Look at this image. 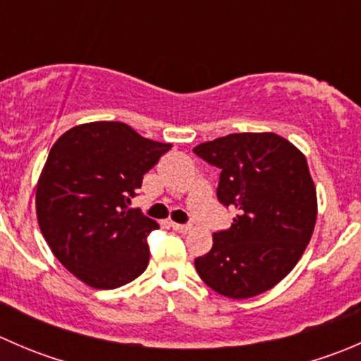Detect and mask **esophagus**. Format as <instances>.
Listing matches in <instances>:
<instances>
[{
  "label": "esophagus",
  "instance_id": "1",
  "mask_svg": "<svg viewBox=\"0 0 361 361\" xmlns=\"http://www.w3.org/2000/svg\"><path fill=\"white\" fill-rule=\"evenodd\" d=\"M171 227L174 228L176 232H180V234H187V232H190V225H181V224H174V221H171Z\"/></svg>",
  "mask_w": 361,
  "mask_h": 361
}]
</instances>
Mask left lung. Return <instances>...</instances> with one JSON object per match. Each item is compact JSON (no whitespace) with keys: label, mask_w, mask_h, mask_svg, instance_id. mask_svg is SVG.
Here are the masks:
<instances>
[{"label":"left lung","mask_w":361,"mask_h":361,"mask_svg":"<svg viewBox=\"0 0 361 361\" xmlns=\"http://www.w3.org/2000/svg\"><path fill=\"white\" fill-rule=\"evenodd\" d=\"M220 173L218 201L238 211L213 248L195 258L201 279L224 297L274 288L297 265L314 232L318 199L305 155L274 133H239L197 145Z\"/></svg>","instance_id":"1"}]
</instances>
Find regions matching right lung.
<instances>
[{
  "mask_svg": "<svg viewBox=\"0 0 361 361\" xmlns=\"http://www.w3.org/2000/svg\"><path fill=\"white\" fill-rule=\"evenodd\" d=\"M171 147L104 120L71 127L50 148L36 216L52 253L80 281L113 290L148 267L147 235L159 224L129 204Z\"/></svg>",
  "mask_w": 361,
  "mask_h": 361,
  "instance_id": "add662e5",
  "label": "right lung"
}]
</instances>
